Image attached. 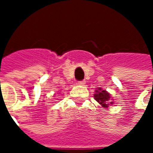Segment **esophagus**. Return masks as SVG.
Segmentation results:
<instances>
[{"label": "esophagus", "instance_id": "1", "mask_svg": "<svg viewBox=\"0 0 153 153\" xmlns=\"http://www.w3.org/2000/svg\"><path fill=\"white\" fill-rule=\"evenodd\" d=\"M85 83H86V82H85L84 80H82V81H78L77 84H78V85H81V86H83V85L85 84Z\"/></svg>", "mask_w": 153, "mask_h": 153}]
</instances>
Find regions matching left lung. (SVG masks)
Here are the masks:
<instances>
[{"label":"left lung","mask_w":153,"mask_h":153,"mask_svg":"<svg viewBox=\"0 0 153 153\" xmlns=\"http://www.w3.org/2000/svg\"><path fill=\"white\" fill-rule=\"evenodd\" d=\"M96 94H94V99L99 104H101L103 108H108L109 105L113 104L114 102H110V94L106 91L102 90L99 88L98 90H96Z\"/></svg>","instance_id":"obj_1"}]
</instances>
